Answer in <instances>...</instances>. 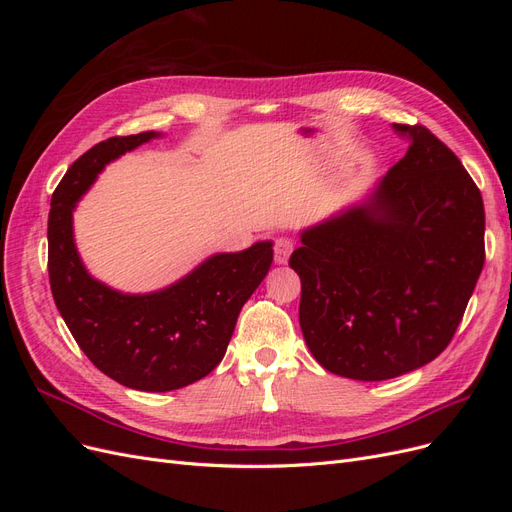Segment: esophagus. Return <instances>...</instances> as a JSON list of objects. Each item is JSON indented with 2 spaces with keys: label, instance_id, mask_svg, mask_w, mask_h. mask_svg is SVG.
<instances>
[{
  "label": "esophagus",
  "instance_id": "1",
  "mask_svg": "<svg viewBox=\"0 0 512 512\" xmlns=\"http://www.w3.org/2000/svg\"><path fill=\"white\" fill-rule=\"evenodd\" d=\"M292 250H294V241H292V239H288V237H280V239H277L275 245H273L277 265H286L290 254H292Z\"/></svg>",
  "mask_w": 512,
  "mask_h": 512
}]
</instances>
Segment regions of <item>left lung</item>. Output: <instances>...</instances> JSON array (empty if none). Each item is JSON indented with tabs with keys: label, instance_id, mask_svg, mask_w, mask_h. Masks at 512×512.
<instances>
[{
	"label": "left lung",
	"instance_id": "8db88e82",
	"mask_svg": "<svg viewBox=\"0 0 512 512\" xmlns=\"http://www.w3.org/2000/svg\"><path fill=\"white\" fill-rule=\"evenodd\" d=\"M406 156L367 203L301 232L307 348L331 374L389 380L451 344L485 265V207L459 158L425 126L393 123Z\"/></svg>",
	"mask_w": 512,
	"mask_h": 512
}]
</instances>
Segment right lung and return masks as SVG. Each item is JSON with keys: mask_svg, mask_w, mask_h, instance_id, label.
Here are the masks:
<instances>
[{"mask_svg": "<svg viewBox=\"0 0 512 512\" xmlns=\"http://www.w3.org/2000/svg\"><path fill=\"white\" fill-rule=\"evenodd\" d=\"M160 132L113 136L85 151L53 192L49 213V280L72 337L102 374L128 389H183L218 367L241 307L265 280L273 243L215 254L158 292L123 294L94 280L72 237V211L100 170Z\"/></svg>", "mask_w": 512, "mask_h": 512, "instance_id": "obj_1", "label": "right lung"}]
</instances>
